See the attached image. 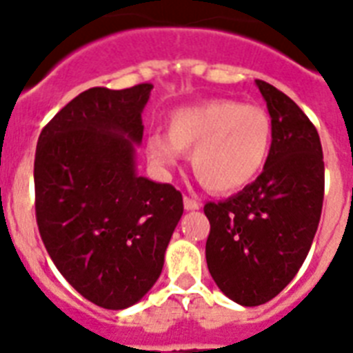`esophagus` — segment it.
I'll return each mask as SVG.
<instances>
[{"mask_svg": "<svg viewBox=\"0 0 353 353\" xmlns=\"http://www.w3.org/2000/svg\"><path fill=\"white\" fill-rule=\"evenodd\" d=\"M183 208H185V211H196V209L200 208V203H198L194 198L183 196Z\"/></svg>", "mask_w": 353, "mask_h": 353, "instance_id": "34e87169", "label": "esophagus"}]
</instances>
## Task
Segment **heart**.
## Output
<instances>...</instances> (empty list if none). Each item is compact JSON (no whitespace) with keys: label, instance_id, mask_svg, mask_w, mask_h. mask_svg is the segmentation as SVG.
I'll return each instance as SVG.
<instances>
[{"label":"heart","instance_id":"heart-1","mask_svg":"<svg viewBox=\"0 0 353 353\" xmlns=\"http://www.w3.org/2000/svg\"><path fill=\"white\" fill-rule=\"evenodd\" d=\"M272 145V119L261 106L234 99H212L180 108L170 117V133L153 131L145 151L157 168H171L193 150L198 180L214 193H234L261 173Z\"/></svg>","mask_w":353,"mask_h":353}]
</instances>
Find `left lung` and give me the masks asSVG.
<instances>
[{
	"label": "left lung",
	"mask_w": 353,
	"mask_h": 353,
	"mask_svg": "<svg viewBox=\"0 0 353 353\" xmlns=\"http://www.w3.org/2000/svg\"><path fill=\"white\" fill-rule=\"evenodd\" d=\"M272 119V145L261 174L234 196L208 202L205 260L232 301L258 307L298 274L316 236L325 194L321 141L301 108L256 79Z\"/></svg>",
	"instance_id": "obj_1"
}]
</instances>
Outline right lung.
Masks as SVG:
<instances>
[{"mask_svg": "<svg viewBox=\"0 0 353 353\" xmlns=\"http://www.w3.org/2000/svg\"><path fill=\"white\" fill-rule=\"evenodd\" d=\"M151 90L142 83L79 93L36 148L41 240L66 281L108 310L135 305L155 285L183 212L180 191L135 170Z\"/></svg>", "mask_w": 353, "mask_h": 353, "instance_id": "1", "label": "right lung"}]
</instances>
